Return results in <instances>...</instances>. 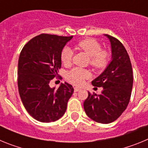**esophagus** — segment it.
Masks as SVG:
<instances>
[{
	"mask_svg": "<svg viewBox=\"0 0 148 148\" xmlns=\"http://www.w3.org/2000/svg\"><path fill=\"white\" fill-rule=\"evenodd\" d=\"M74 90H75V92H79V91L82 90V89L79 88V87H75V88H74Z\"/></svg>",
	"mask_w": 148,
	"mask_h": 148,
	"instance_id": "esophagus-1",
	"label": "esophagus"
}]
</instances>
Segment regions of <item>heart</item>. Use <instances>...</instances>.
I'll use <instances>...</instances> for the list:
<instances>
[{
	"instance_id": "b5f03b06",
	"label": "heart",
	"mask_w": 148,
	"mask_h": 148,
	"mask_svg": "<svg viewBox=\"0 0 148 148\" xmlns=\"http://www.w3.org/2000/svg\"><path fill=\"white\" fill-rule=\"evenodd\" d=\"M78 49L83 50L90 57V63L94 68H102L107 64L109 54L107 51L101 50V44L93 38H87L81 40L77 44ZM73 58V51L68 47H65L61 53V59L65 64H70ZM89 73L82 68H73L67 74L68 80L75 85H82Z\"/></svg>"
}]
</instances>
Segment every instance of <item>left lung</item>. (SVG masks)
Wrapping results in <instances>:
<instances>
[{"mask_svg":"<svg viewBox=\"0 0 148 148\" xmlns=\"http://www.w3.org/2000/svg\"><path fill=\"white\" fill-rule=\"evenodd\" d=\"M111 46V61L105 70L92 82L94 87H103L97 95L90 94L84 102L89 118L96 122L109 124L116 121L126 110L133 88V70L125 47L118 39L104 35Z\"/></svg>","mask_w":148,"mask_h":148,"instance_id":"left-lung-1","label":"left lung"}]
</instances>
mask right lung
<instances>
[{
	"label": "right lung",
	"instance_id": "add662e5",
	"mask_svg": "<svg viewBox=\"0 0 148 148\" xmlns=\"http://www.w3.org/2000/svg\"><path fill=\"white\" fill-rule=\"evenodd\" d=\"M73 36L40 34L26 44L18 59V87L21 99L30 116L40 122L61 118L73 93L71 84H61L58 90L49 82L58 76L61 53Z\"/></svg>",
	"mask_w": 148,
	"mask_h": 148
}]
</instances>
